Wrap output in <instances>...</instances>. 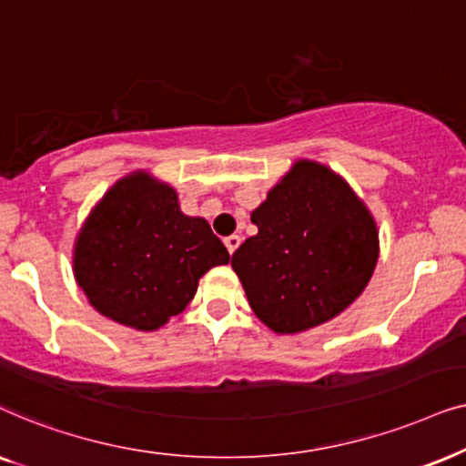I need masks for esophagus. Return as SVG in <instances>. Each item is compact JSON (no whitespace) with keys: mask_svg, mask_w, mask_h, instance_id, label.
<instances>
[{"mask_svg":"<svg viewBox=\"0 0 466 466\" xmlns=\"http://www.w3.org/2000/svg\"><path fill=\"white\" fill-rule=\"evenodd\" d=\"M223 243H226L228 251H229V256H232V253L238 249V245H240V237H238V234H232V237H228L226 240H223Z\"/></svg>","mask_w":466,"mask_h":466,"instance_id":"obj_1","label":"esophagus"}]
</instances>
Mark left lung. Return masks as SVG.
Masks as SVG:
<instances>
[{
  "label": "left lung",
  "instance_id": "8db88e82",
  "mask_svg": "<svg viewBox=\"0 0 466 466\" xmlns=\"http://www.w3.org/2000/svg\"><path fill=\"white\" fill-rule=\"evenodd\" d=\"M256 237L234 251L253 313L277 334H298L345 311L367 288L380 232L350 183L313 159H296L251 213Z\"/></svg>",
  "mask_w": 466,
  "mask_h": 466
}]
</instances>
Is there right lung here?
<instances>
[{
  "label": "right lung",
  "instance_id": "add662e5",
  "mask_svg": "<svg viewBox=\"0 0 466 466\" xmlns=\"http://www.w3.org/2000/svg\"><path fill=\"white\" fill-rule=\"evenodd\" d=\"M72 262L97 313L148 332L181 313L200 277L228 264L229 253L207 219L183 213L172 185L136 170L93 207Z\"/></svg>",
  "mask_w": 466,
  "mask_h": 466
}]
</instances>
